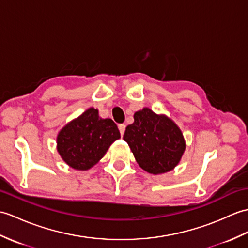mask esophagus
<instances>
[{
	"mask_svg": "<svg viewBox=\"0 0 248 248\" xmlns=\"http://www.w3.org/2000/svg\"><path fill=\"white\" fill-rule=\"evenodd\" d=\"M118 129H119V131H120V135H124V131H125V124H119L118 125Z\"/></svg>",
	"mask_w": 248,
	"mask_h": 248,
	"instance_id": "esophagus-1",
	"label": "esophagus"
}]
</instances>
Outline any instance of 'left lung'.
I'll use <instances>...</instances> for the list:
<instances>
[{
  "label": "left lung",
  "instance_id": "obj_1",
  "mask_svg": "<svg viewBox=\"0 0 248 248\" xmlns=\"http://www.w3.org/2000/svg\"><path fill=\"white\" fill-rule=\"evenodd\" d=\"M124 140L140 168L154 175L173 170L186 149L178 125L149 108L134 113V123L125 128Z\"/></svg>",
  "mask_w": 248,
  "mask_h": 248
}]
</instances>
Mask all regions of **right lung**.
Masks as SVG:
<instances>
[{
	"label": "right lung",
	"instance_id": "1",
	"mask_svg": "<svg viewBox=\"0 0 248 248\" xmlns=\"http://www.w3.org/2000/svg\"><path fill=\"white\" fill-rule=\"evenodd\" d=\"M119 138L116 124L111 118H101L97 108H89L59 131L57 151L71 168L85 171L99 162Z\"/></svg>",
	"mask_w": 248,
	"mask_h": 248
}]
</instances>
